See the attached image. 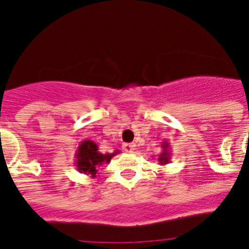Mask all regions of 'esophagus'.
Returning a JSON list of instances; mask_svg holds the SVG:
<instances>
[{"label": "esophagus", "mask_w": 249, "mask_h": 249, "mask_svg": "<svg viewBox=\"0 0 249 249\" xmlns=\"http://www.w3.org/2000/svg\"><path fill=\"white\" fill-rule=\"evenodd\" d=\"M123 149L126 152H133L136 149V144L135 143H124L123 144Z\"/></svg>", "instance_id": "esophagus-1"}]
</instances>
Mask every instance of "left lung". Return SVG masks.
<instances>
[{"mask_svg": "<svg viewBox=\"0 0 249 249\" xmlns=\"http://www.w3.org/2000/svg\"><path fill=\"white\" fill-rule=\"evenodd\" d=\"M162 152H160V155L158 156V162L160 164H167L169 163V160H171V151H169V143L167 141L162 142Z\"/></svg>", "mask_w": 249, "mask_h": 249, "instance_id": "8db88e82", "label": "left lung"}]
</instances>
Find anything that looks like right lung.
I'll return each instance as SVG.
<instances>
[{
    "mask_svg": "<svg viewBox=\"0 0 249 249\" xmlns=\"http://www.w3.org/2000/svg\"><path fill=\"white\" fill-rule=\"evenodd\" d=\"M120 153L118 149L113 153H101L98 151V146L91 140L82 141L78 146L74 155V166L78 169V172L85 173V175L91 176L94 178L97 176L98 167L102 166L103 163H109L113 156Z\"/></svg>",
    "mask_w": 249,
    "mask_h": 249,
    "instance_id": "right-lung-1",
    "label": "right lung"
}]
</instances>
